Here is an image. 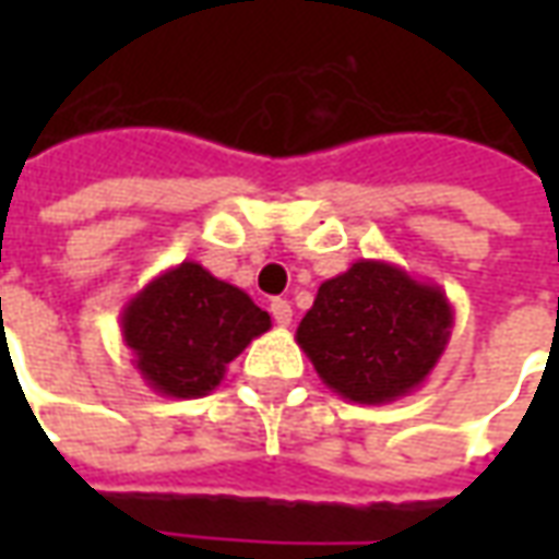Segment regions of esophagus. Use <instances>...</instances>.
Wrapping results in <instances>:
<instances>
[{
  "label": "esophagus",
  "instance_id": "1",
  "mask_svg": "<svg viewBox=\"0 0 559 559\" xmlns=\"http://www.w3.org/2000/svg\"><path fill=\"white\" fill-rule=\"evenodd\" d=\"M269 311H272V320H275L278 326H290L293 305L287 302V299H272V305H269Z\"/></svg>",
  "mask_w": 559,
  "mask_h": 559
}]
</instances>
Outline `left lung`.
I'll list each match as a JSON object with an SVG mask.
<instances>
[{
	"label": "left lung",
	"mask_w": 559,
	"mask_h": 559,
	"mask_svg": "<svg viewBox=\"0 0 559 559\" xmlns=\"http://www.w3.org/2000/svg\"><path fill=\"white\" fill-rule=\"evenodd\" d=\"M452 323V305L437 284L386 260H356L320 284L296 341L332 392L377 407L428 380Z\"/></svg>",
	"instance_id": "obj_1"
}]
</instances>
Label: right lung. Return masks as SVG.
I'll list each match as a JSON object with an SVG mask.
<instances>
[{
  "label": "right lung",
  "instance_id": "obj_1",
  "mask_svg": "<svg viewBox=\"0 0 559 559\" xmlns=\"http://www.w3.org/2000/svg\"><path fill=\"white\" fill-rule=\"evenodd\" d=\"M134 368L167 399H203L272 320L194 260L160 272L119 314Z\"/></svg>",
  "mask_w": 559,
  "mask_h": 559
}]
</instances>
